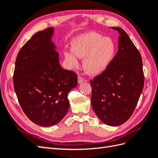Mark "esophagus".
<instances>
[{
  "label": "esophagus",
  "instance_id": "esophagus-1",
  "mask_svg": "<svg viewBox=\"0 0 158 158\" xmlns=\"http://www.w3.org/2000/svg\"><path fill=\"white\" fill-rule=\"evenodd\" d=\"M85 81V80L82 77V76H79L78 77V84H81V83H82V82H84Z\"/></svg>",
  "mask_w": 158,
  "mask_h": 158
}]
</instances>
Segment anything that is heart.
Listing matches in <instances>:
<instances>
[{"label":"heart","mask_w":158,"mask_h":158,"mask_svg":"<svg viewBox=\"0 0 158 158\" xmlns=\"http://www.w3.org/2000/svg\"><path fill=\"white\" fill-rule=\"evenodd\" d=\"M72 52L64 56L72 68L78 66V58H84V69L89 74L96 75L106 70L115 54L116 46L110 37L90 31L76 37L72 43Z\"/></svg>","instance_id":"obj_1"}]
</instances>
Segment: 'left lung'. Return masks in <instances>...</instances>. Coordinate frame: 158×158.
Wrapping results in <instances>:
<instances>
[{"label":"left lung","instance_id":"8db88e82","mask_svg":"<svg viewBox=\"0 0 158 158\" xmlns=\"http://www.w3.org/2000/svg\"><path fill=\"white\" fill-rule=\"evenodd\" d=\"M118 31L116 55L102 74L91 80V103L103 123L118 126L131 117L144 88V76L140 52L122 28Z\"/></svg>","mask_w":158,"mask_h":158}]
</instances>
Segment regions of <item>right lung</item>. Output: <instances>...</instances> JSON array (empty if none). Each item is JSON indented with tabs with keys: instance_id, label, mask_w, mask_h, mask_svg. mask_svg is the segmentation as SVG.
<instances>
[{
	"instance_id": "obj_1",
	"label": "right lung",
	"mask_w": 158,
	"mask_h": 158,
	"mask_svg": "<svg viewBox=\"0 0 158 158\" xmlns=\"http://www.w3.org/2000/svg\"><path fill=\"white\" fill-rule=\"evenodd\" d=\"M54 28L37 32L16 57L14 88L23 111L42 127L56 125L67 113L68 94L76 88L77 75L64 70L52 41Z\"/></svg>"
}]
</instances>
